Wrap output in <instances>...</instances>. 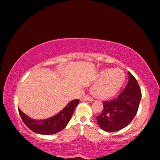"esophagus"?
I'll use <instances>...</instances> for the list:
<instances>
[{"instance_id": "obj_1", "label": "esophagus", "mask_w": 160, "mask_h": 160, "mask_svg": "<svg viewBox=\"0 0 160 160\" xmlns=\"http://www.w3.org/2000/svg\"><path fill=\"white\" fill-rule=\"evenodd\" d=\"M82 101H94V99L92 97H91L88 95H86L85 97H83L82 99H81Z\"/></svg>"}]
</instances>
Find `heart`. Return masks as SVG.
<instances>
[{"instance_id":"1","label":"heart","mask_w":160,"mask_h":160,"mask_svg":"<svg viewBox=\"0 0 160 160\" xmlns=\"http://www.w3.org/2000/svg\"><path fill=\"white\" fill-rule=\"evenodd\" d=\"M97 82L92 88V93L99 99H108L114 96L120 90L125 80L121 69L107 68L102 70L97 77Z\"/></svg>"}]
</instances>
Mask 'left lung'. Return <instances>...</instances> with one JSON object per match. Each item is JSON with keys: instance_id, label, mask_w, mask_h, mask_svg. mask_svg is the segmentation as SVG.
<instances>
[{"instance_id": "left-lung-1", "label": "left lung", "mask_w": 160, "mask_h": 160, "mask_svg": "<svg viewBox=\"0 0 160 160\" xmlns=\"http://www.w3.org/2000/svg\"><path fill=\"white\" fill-rule=\"evenodd\" d=\"M141 97L138 83L128 72V85L118 97L112 101L103 102L104 109L101 114L97 116L100 128L107 132L125 128L136 115Z\"/></svg>"}]
</instances>
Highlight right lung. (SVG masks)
<instances>
[{
    "label": "right lung",
    "mask_w": 160,
    "mask_h": 160,
    "mask_svg": "<svg viewBox=\"0 0 160 160\" xmlns=\"http://www.w3.org/2000/svg\"><path fill=\"white\" fill-rule=\"evenodd\" d=\"M78 103L79 99L72 100L57 114L44 120H34L25 114L20 109L18 111L22 120L31 131L39 134L52 135L66 128Z\"/></svg>",
    "instance_id": "obj_1"
}]
</instances>
